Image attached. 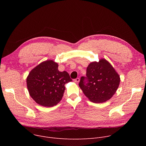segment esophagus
<instances>
[{"instance_id": "34e87169", "label": "esophagus", "mask_w": 146, "mask_h": 146, "mask_svg": "<svg viewBox=\"0 0 146 146\" xmlns=\"http://www.w3.org/2000/svg\"><path fill=\"white\" fill-rule=\"evenodd\" d=\"M73 81L75 82H76V83H78V82L80 81V78H76V79H74V80H73Z\"/></svg>"}]
</instances>
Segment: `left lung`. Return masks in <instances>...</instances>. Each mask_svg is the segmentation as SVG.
Here are the masks:
<instances>
[{"label": "left lung", "mask_w": 146, "mask_h": 146, "mask_svg": "<svg viewBox=\"0 0 146 146\" xmlns=\"http://www.w3.org/2000/svg\"><path fill=\"white\" fill-rule=\"evenodd\" d=\"M119 82V76L109 62L103 59L88 65L86 77H81L79 87L90 100L100 103L113 96Z\"/></svg>", "instance_id": "obj_1"}]
</instances>
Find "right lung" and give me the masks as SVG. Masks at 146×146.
Wrapping results in <instances>:
<instances>
[{"label":"right lung","instance_id":"right-lung-1","mask_svg":"<svg viewBox=\"0 0 146 146\" xmlns=\"http://www.w3.org/2000/svg\"><path fill=\"white\" fill-rule=\"evenodd\" d=\"M58 65L50 60L42 62L29 74L27 87L31 96L40 105L54 106L63 97L65 84L72 81L66 71L59 72Z\"/></svg>","mask_w":146,"mask_h":146}]
</instances>
